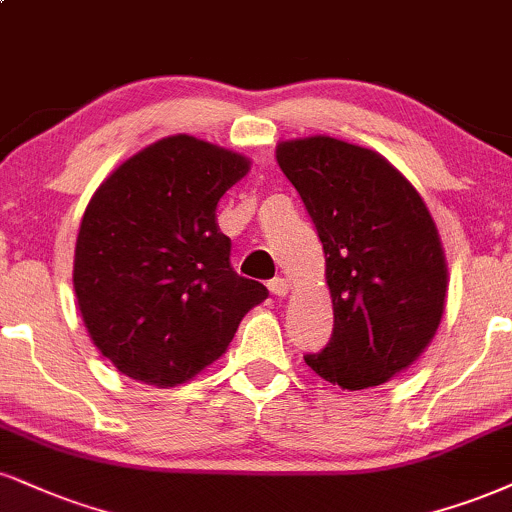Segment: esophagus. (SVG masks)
Instances as JSON below:
<instances>
[{
    "label": "esophagus",
    "mask_w": 512,
    "mask_h": 512,
    "mask_svg": "<svg viewBox=\"0 0 512 512\" xmlns=\"http://www.w3.org/2000/svg\"><path fill=\"white\" fill-rule=\"evenodd\" d=\"M267 286H269V291H272L274 295H279V298H283V295H288V288H291V286H288V281L286 279H279V276L269 281Z\"/></svg>",
    "instance_id": "esophagus-1"
}]
</instances>
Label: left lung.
<instances>
[{
    "label": "left lung",
    "instance_id": "obj_1",
    "mask_svg": "<svg viewBox=\"0 0 512 512\" xmlns=\"http://www.w3.org/2000/svg\"><path fill=\"white\" fill-rule=\"evenodd\" d=\"M276 162L315 224L334 334L307 367L341 389L391 381L432 343L448 291L441 238L396 166L329 135L288 140Z\"/></svg>",
    "mask_w": 512,
    "mask_h": 512
}]
</instances>
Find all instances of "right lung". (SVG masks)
Listing matches in <instances>:
<instances>
[{
	"label": "right lung",
	"instance_id": "right-lung-1",
	"mask_svg": "<svg viewBox=\"0 0 512 512\" xmlns=\"http://www.w3.org/2000/svg\"><path fill=\"white\" fill-rule=\"evenodd\" d=\"M243 155L171 135L126 159L92 195L76 240L73 288L100 353L121 374L169 389L229 348L267 298L231 267L217 205L248 174Z\"/></svg>",
	"mask_w": 512,
	"mask_h": 512
}]
</instances>
